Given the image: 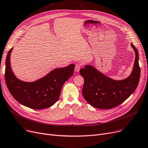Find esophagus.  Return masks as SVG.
<instances>
[{
    "mask_svg": "<svg viewBox=\"0 0 148 148\" xmlns=\"http://www.w3.org/2000/svg\"><path fill=\"white\" fill-rule=\"evenodd\" d=\"M81 66H81L80 64H76L75 66V72H79L80 69V68H81Z\"/></svg>",
    "mask_w": 148,
    "mask_h": 148,
    "instance_id": "obj_1",
    "label": "esophagus"
}]
</instances>
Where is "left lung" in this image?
<instances>
[{"label":"left lung","instance_id":"1","mask_svg":"<svg viewBox=\"0 0 148 148\" xmlns=\"http://www.w3.org/2000/svg\"><path fill=\"white\" fill-rule=\"evenodd\" d=\"M131 47L136 53V59L133 71L125 79L114 80L89 65L80 70L84 78L83 95L92 106L99 109H110L125 101L136 89L140 77V68L138 51L133 44Z\"/></svg>","mask_w":148,"mask_h":148}]
</instances>
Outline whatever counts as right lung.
Instances as JSON below:
<instances>
[{
	"label": "right lung",
	"mask_w": 148,
	"mask_h": 148,
	"mask_svg": "<svg viewBox=\"0 0 148 148\" xmlns=\"http://www.w3.org/2000/svg\"><path fill=\"white\" fill-rule=\"evenodd\" d=\"M11 49L6 59L5 79L12 97L22 105L35 110L51 107L58 100L63 84L73 75L75 65L53 70L43 78L34 82L17 79L10 66Z\"/></svg>",
	"instance_id": "obj_1"
}]
</instances>
